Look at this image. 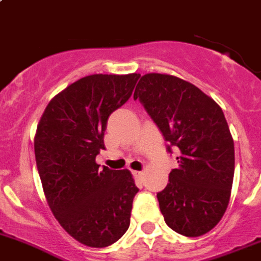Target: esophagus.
I'll list each match as a JSON object with an SVG mask.
<instances>
[{"label": "esophagus", "instance_id": "obj_1", "mask_svg": "<svg viewBox=\"0 0 261 261\" xmlns=\"http://www.w3.org/2000/svg\"><path fill=\"white\" fill-rule=\"evenodd\" d=\"M133 176L136 177L138 181H141L142 177H143V172H142V171H133Z\"/></svg>", "mask_w": 261, "mask_h": 261}]
</instances>
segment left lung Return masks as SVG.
Returning a JSON list of instances; mask_svg holds the SVG:
<instances>
[{
	"label": "left lung",
	"mask_w": 261,
	"mask_h": 261,
	"mask_svg": "<svg viewBox=\"0 0 261 261\" xmlns=\"http://www.w3.org/2000/svg\"><path fill=\"white\" fill-rule=\"evenodd\" d=\"M141 100L171 147L178 167L157 193L172 230L196 238L214 229L226 211L235 171L233 139L222 109L196 85L170 74L149 72L139 79Z\"/></svg>",
	"instance_id": "left-lung-1"
}]
</instances>
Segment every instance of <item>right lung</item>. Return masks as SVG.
I'll list each match as a JSON object with an SVG mask.
<instances>
[{"label": "right lung", "mask_w": 261, "mask_h": 261, "mask_svg": "<svg viewBox=\"0 0 261 261\" xmlns=\"http://www.w3.org/2000/svg\"><path fill=\"white\" fill-rule=\"evenodd\" d=\"M141 74H93L56 94L35 134V158L49 207L64 230L107 248L129 227L138 192L129 170L99 168L109 115L130 98Z\"/></svg>", "instance_id": "right-lung-1"}]
</instances>
